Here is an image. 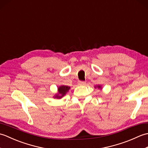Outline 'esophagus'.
<instances>
[{
    "instance_id": "esophagus-1",
    "label": "esophagus",
    "mask_w": 148,
    "mask_h": 148,
    "mask_svg": "<svg viewBox=\"0 0 148 148\" xmlns=\"http://www.w3.org/2000/svg\"><path fill=\"white\" fill-rule=\"evenodd\" d=\"M78 84H79V85H84V84H86V81H78Z\"/></svg>"
}]
</instances>
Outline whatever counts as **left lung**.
I'll return each instance as SVG.
<instances>
[{"label":"left lung","instance_id":"obj_1","mask_svg":"<svg viewBox=\"0 0 148 148\" xmlns=\"http://www.w3.org/2000/svg\"><path fill=\"white\" fill-rule=\"evenodd\" d=\"M98 88H100V86H98Z\"/></svg>","mask_w":148,"mask_h":148}]
</instances>
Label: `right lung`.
<instances>
[{
  "mask_svg": "<svg viewBox=\"0 0 148 148\" xmlns=\"http://www.w3.org/2000/svg\"><path fill=\"white\" fill-rule=\"evenodd\" d=\"M69 89H70V87L68 86L63 85V86H59V88H58V93L60 94V95H56L55 97H56L57 99L58 98V99L62 98L63 96L65 95L66 93L68 92Z\"/></svg>",
  "mask_w": 148,
  "mask_h": 148,
  "instance_id": "add662e5",
  "label": "right lung"
}]
</instances>
